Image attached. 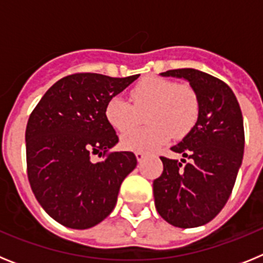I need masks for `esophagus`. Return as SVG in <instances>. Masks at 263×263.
Wrapping results in <instances>:
<instances>
[{
	"mask_svg": "<svg viewBox=\"0 0 263 263\" xmlns=\"http://www.w3.org/2000/svg\"><path fill=\"white\" fill-rule=\"evenodd\" d=\"M136 157H137V160H138V162H142L143 158L146 157V154L142 152H136Z\"/></svg>",
	"mask_w": 263,
	"mask_h": 263,
	"instance_id": "obj_1",
	"label": "esophagus"
}]
</instances>
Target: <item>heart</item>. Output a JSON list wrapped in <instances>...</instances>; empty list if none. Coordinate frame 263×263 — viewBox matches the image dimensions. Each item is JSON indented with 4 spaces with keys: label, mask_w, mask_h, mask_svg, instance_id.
<instances>
[{
    "label": "heart",
    "mask_w": 263,
    "mask_h": 263,
    "mask_svg": "<svg viewBox=\"0 0 263 263\" xmlns=\"http://www.w3.org/2000/svg\"><path fill=\"white\" fill-rule=\"evenodd\" d=\"M129 100L113 96L105 105L108 124L120 133L140 123L143 116L150 123L146 128L127 132L121 138L126 150L150 152L171 138L182 139L191 133L200 115V101L188 84L159 76H147L130 88Z\"/></svg>",
    "instance_id": "b5f03b06"
}]
</instances>
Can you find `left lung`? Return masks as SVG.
<instances>
[{"label": "left lung", "instance_id": "obj_1", "mask_svg": "<svg viewBox=\"0 0 263 263\" xmlns=\"http://www.w3.org/2000/svg\"><path fill=\"white\" fill-rule=\"evenodd\" d=\"M160 75L190 81L200 115L191 133L171 147L188 162L160 157L163 173L153 183L155 208L174 227H200L220 213L236 183L245 147L242 113L233 90L210 73L180 68Z\"/></svg>", "mask_w": 263, "mask_h": 263}]
</instances>
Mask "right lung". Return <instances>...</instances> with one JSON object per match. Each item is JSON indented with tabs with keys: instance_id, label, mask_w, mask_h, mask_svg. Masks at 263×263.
I'll use <instances>...</instances> for the list:
<instances>
[{
	"instance_id": "1",
	"label": "right lung",
	"mask_w": 263,
	"mask_h": 263,
	"mask_svg": "<svg viewBox=\"0 0 263 263\" xmlns=\"http://www.w3.org/2000/svg\"><path fill=\"white\" fill-rule=\"evenodd\" d=\"M139 75L110 78L80 72L57 81L36 104L26 126L27 178L42 208L72 229H88L110 215L121 183L137 166L118 142L105 105ZM92 155L103 158L93 164Z\"/></svg>"
}]
</instances>
